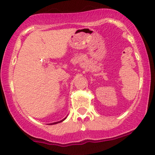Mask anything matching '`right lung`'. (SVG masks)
I'll return each mask as SVG.
<instances>
[{
  "mask_svg": "<svg viewBox=\"0 0 155 155\" xmlns=\"http://www.w3.org/2000/svg\"><path fill=\"white\" fill-rule=\"evenodd\" d=\"M67 118V117L66 118H64V119H62L61 121H57V122H54V123H51V124H50V125H52V124H58V123H61V122H62V121H64L65 119H66Z\"/></svg>",
  "mask_w": 155,
  "mask_h": 155,
  "instance_id": "obj_1",
  "label": "right lung"
}]
</instances>
